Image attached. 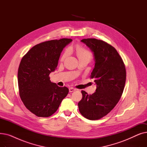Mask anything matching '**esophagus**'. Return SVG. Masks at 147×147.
<instances>
[{"label": "esophagus", "mask_w": 147, "mask_h": 147, "mask_svg": "<svg viewBox=\"0 0 147 147\" xmlns=\"http://www.w3.org/2000/svg\"><path fill=\"white\" fill-rule=\"evenodd\" d=\"M75 90H76V89L75 88H70L69 89V92H72L75 91Z\"/></svg>", "instance_id": "34e87169"}]
</instances>
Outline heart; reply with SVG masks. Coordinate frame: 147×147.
<instances>
[{"label": "heart", "instance_id": "obj_1", "mask_svg": "<svg viewBox=\"0 0 147 147\" xmlns=\"http://www.w3.org/2000/svg\"><path fill=\"white\" fill-rule=\"evenodd\" d=\"M69 52H70V50H69V48H67L64 51L63 53L62 54L61 57V61H64L69 55ZM76 52L79 59L84 58H89V59H90L92 58V57H93V53H92L91 51L84 48L83 46L80 45H78L76 46Z\"/></svg>", "mask_w": 147, "mask_h": 147}]
</instances>
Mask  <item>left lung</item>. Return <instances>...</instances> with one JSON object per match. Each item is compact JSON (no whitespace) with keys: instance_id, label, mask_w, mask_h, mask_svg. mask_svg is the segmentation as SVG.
<instances>
[{"instance_id":"1","label":"left lung","mask_w":147,"mask_h":147,"mask_svg":"<svg viewBox=\"0 0 147 147\" xmlns=\"http://www.w3.org/2000/svg\"><path fill=\"white\" fill-rule=\"evenodd\" d=\"M81 42L94 53L95 63L90 78L94 79L96 89L92 95L82 90L79 109L85 118L98 120L109 114L119 101L125 85L126 68L116 49L110 44L96 38H84Z\"/></svg>"}]
</instances>
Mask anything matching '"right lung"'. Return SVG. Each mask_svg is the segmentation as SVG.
<instances>
[{"instance_id":"right-lung-1","label":"right lung","mask_w":147,"mask_h":147,"mask_svg":"<svg viewBox=\"0 0 147 147\" xmlns=\"http://www.w3.org/2000/svg\"><path fill=\"white\" fill-rule=\"evenodd\" d=\"M71 38L52 40L37 44L22 57L18 71L19 94L27 109L37 117L55 113L67 95V87H59L50 80L62 51Z\"/></svg>"}]
</instances>
